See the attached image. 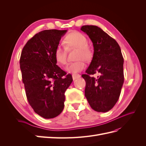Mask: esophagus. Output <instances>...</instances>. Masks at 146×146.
<instances>
[{
	"mask_svg": "<svg viewBox=\"0 0 146 146\" xmlns=\"http://www.w3.org/2000/svg\"><path fill=\"white\" fill-rule=\"evenodd\" d=\"M80 75L79 74H73L72 75V78L73 80H76V79L78 78H80Z\"/></svg>",
	"mask_w": 146,
	"mask_h": 146,
	"instance_id": "esophagus-1",
	"label": "esophagus"
}]
</instances>
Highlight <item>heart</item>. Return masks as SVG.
<instances>
[{"label": "heart", "mask_w": 146, "mask_h": 146, "mask_svg": "<svg viewBox=\"0 0 146 146\" xmlns=\"http://www.w3.org/2000/svg\"><path fill=\"white\" fill-rule=\"evenodd\" d=\"M66 47L58 46L55 50L54 56L57 63L64 65L67 62V49L77 48L76 58L78 60L69 63L65 70L69 73H77L85 68L86 61H90L93 56L91 48L88 46V39L83 33L73 32L66 35L64 39Z\"/></svg>", "instance_id": "heart-1"}]
</instances>
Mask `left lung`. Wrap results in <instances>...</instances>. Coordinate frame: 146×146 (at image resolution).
<instances>
[{
  "label": "left lung",
  "mask_w": 146,
  "mask_h": 146,
  "mask_svg": "<svg viewBox=\"0 0 146 146\" xmlns=\"http://www.w3.org/2000/svg\"><path fill=\"white\" fill-rule=\"evenodd\" d=\"M81 30L93 44L94 54L86 74L85 96L91 107L98 112H107L117 102L124 76L123 58L115 39L96 25H83ZM99 73L96 79L90 74Z\"/></svg>",
  "instance_id": "left-lung-1"
}]
</instances>
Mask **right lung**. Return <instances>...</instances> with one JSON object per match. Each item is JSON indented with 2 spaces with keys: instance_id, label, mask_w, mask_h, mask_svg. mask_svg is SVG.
Returning a JSON list of instances; mask_svg holds the SVG:
<instances>
[{
  "instance_id": "right-lung-1",
  "label": "right lung",
  "mask_w": 146,
  "mask_h": 146,
  "mask_svg": "<svg viewBox=\"0 0 146 146\" xmlns=\"http://www.w3.org/2000/svg\"><path fill=\"white\" fill-rule=\"evenodd\" d=\"M66 32L41 31L29 39L21 52L20 68L28 102L34 111L45 119L62 112L64 92L73 80L71 75L56 65L54 56Z\"/></svg>"
}]
</instances>
